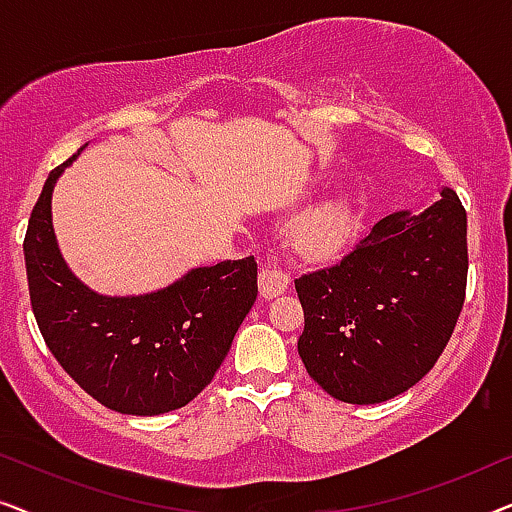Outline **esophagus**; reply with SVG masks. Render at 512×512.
<instances>
[{"instance_id": "34e87169", "label": "esophagus", "mask_w": 512, "mask_h": 512, "mask_svg": "<svg viewBox=\"0 0 512 512\" xmlns=\"http://www.w3.org/2000/svg\"><path fill=\"white\" fill-rule=\"evenodd\" d=\"M286 286H289V277L279 268H270L268 265V268L258 272V289H261L263 298H277L279 293L286 291Z\"/></svg>"}]
</instances>
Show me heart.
Masks as SVG:
<instances>
[{
    "label": "heart",
    "mask_w": 512,
    "mask_h": 512,
    "mask_svg": "<svg viewBox=\"0 0 512 512\" xmlns=\"http://www.w3.org/2000/svg\"><path fill=\"white\" fill-rule=\"evenodd\" d=\"M356 235V207L347 195H333L293 216L286 240L298 256L321 261L338 256Z\"/></svg>",
    "instance_id": "obj_1"
}]
</instances>
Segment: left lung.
I'll use <instances>...</instances> for the list:
<instances>
[{
	"label": "left lung",
	"mask_w": 512,
	"mask_h": 512,
	"mask_svg": "<svg viewBox=\"0 0 512 512\" xmlns=\"http://www.w3.org/2000/svg\"><path fill=\"white\" fill-rule=\"evenodd\" d=\"M466 272V212L452 188L424 212L387 214L342 261L296 279L307 373L356 405L408 391L450 340Z\"/></svg>",
	"instance_id": "1"
}]
</instances>
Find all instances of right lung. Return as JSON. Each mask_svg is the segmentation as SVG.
I'll list each match as a JSON object with an SVG mask.
<instances>
[{"instance_id":"obj_1","label":"right lung","mask_w":512,"mask_h":512,"mask_svg":"<svg viewBox=\"0 0 512 512\" xmlns=\"http://www.w3.org/2000/svg\"><path fill=\"white\" fill-rule=\"evenodd\" d=\"M79 153L48 174L27 223L34 319L60 366L104 408L144 417L184 408L212 382L254 305V256L191 268L139 296L93 291L62 258L51 214L53 188Z\"/></svg>"}]
</instances>
